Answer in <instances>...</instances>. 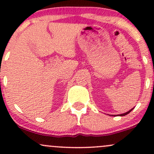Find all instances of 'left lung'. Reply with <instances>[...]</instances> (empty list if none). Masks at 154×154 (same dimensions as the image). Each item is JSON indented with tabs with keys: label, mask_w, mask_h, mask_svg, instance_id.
<instances>
[{
	"label": "left lung",
	"mask_w": 154,
	"mask_h": 154,
	"mask_svg": "<svg viewBox=\"0 0 154 154\" xmlns=\"http://www.w3.org/2000/svg\"><path fill=\"white\" fill-rule=\"evenodd\" d=\"M132 109H131V110H130V111H128V112H126V113H124V114H120L119 116H125V115H127V114H129V113H130V111H131L132 110Z\"/></svg>",
	"instance_id": "8db88e82"
}]
</instances>
